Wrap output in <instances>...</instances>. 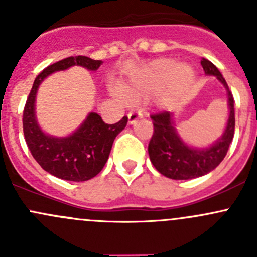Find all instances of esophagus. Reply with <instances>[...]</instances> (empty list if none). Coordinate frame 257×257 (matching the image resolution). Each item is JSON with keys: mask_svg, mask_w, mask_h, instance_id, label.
Instances as JSON below:
<instances>
[{"mask_svg": "<svg viewBox=\"0 0 257 257\" xmlns=\"http://www.w3.org/2000/svg\"><path fill=\"white\" fill-rule=\"evenodd\" d=\"M142 116H143V113H142L141 110H132V112L128 114L129 124H134L138 119H141Z\"/></svg>", "mask_w": 257, "mask_h": 257, "instance_id": "34e87169", "label": "esophagus"}]
</instances>
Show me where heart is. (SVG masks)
Wrapping results in <instances>:
<instances>
[{"mask_svg":"<svg viewBox=\"0 0 257 257\" xmlns=\"http://www.w3.org/2000/svg\"><path fill=\"white\" fill-rule=\"evenodd\" d=\"M194 78L195 73L189 64H177L174 59L159 58L142 68L131 84L124 85L123 95L136 102L162 89L158 104L167 108L190 87Z\"/></svg>","mask_w":257,"mask_h":257,"instance_id":"obj_1","label":"heart"}]
</instances>
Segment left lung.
<instances>
[{"instance_id":"8db88e82","label":"left lung","mask_w":257,"mask_h":257,"mask_svg":"<svg viewBox=\"0 0 257 257\" xmlns=\"http://www.w3.org/2000/svg\"><path fill=\"white\" fill-rule=\"evenodd\" d=\"M200 63L206 76L216 77L226 89L229 118L224 133L217 141L206 148H196L184 142L178 133L174 123V113L162 112L150 116L154 125V133L148 145L150 162L160 174L174 180H189L203 177L214 170L224 160L234 138V98L226 80L216 66L208 59L203 58Z\"/></svg>"}]
</instances>
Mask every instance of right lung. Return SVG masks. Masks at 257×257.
Masks as SVG:
<instances>
[{"instance_id": "add662e5", "label": "right lung", "mask_w": 257, "mask_h": 257, "mask_svg": "<svg viewBox=\"0 0 257 257\" xmlns=\"http://www.w3.org/2000/svg\"><path fill=\"white\" fill-rule=\"evenodd\" d=\"M102 61L85 56L68 57L43 69L35 79L23 110V134L36 162L46 172L63 180L85 181L99 174L109 158L115 137L125 128L128 118L107 124L99 114L90 112L82 124L66 137H53L40 126L36 115V97L42 82L59 71L73 66L97 71Z\"/></svg>"}]
</instances>
